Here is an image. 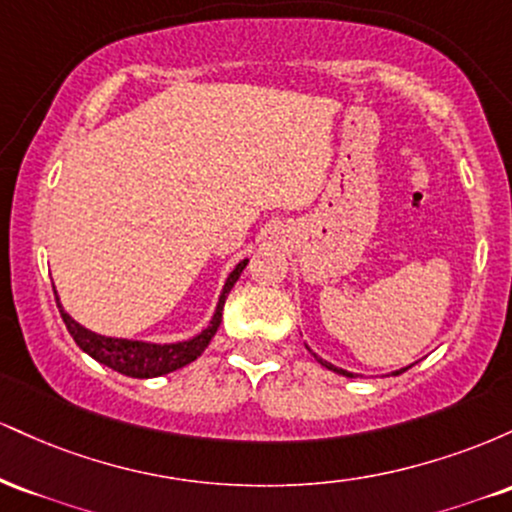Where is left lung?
<instances>
[{"instance_id":"1","label":"left lung","mask_w":512,"mask_h":512,"mask_svg":"<svg viewBox=\"0 0 512 512\" xmlns=\"http://www.w3.org/2000/svg\"><path fill=\"white\" fill-rule=\"evenodd\" d=\"M310 351V349H308ZM310 354H313V351H310ZM315 358H317V361H320L322 363V366H325V368H330V370H334V373H339V375H344V378H356V375L354 373H349V370H344V368H337V366H332V363H327V361H322V358L320 356H317V354H313ZM411 366H407V368H399V370H395V373H392V375H399V373H404V370H409Z\"/></svg>"}]
</instances>
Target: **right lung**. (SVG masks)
<instances>
[{
	"label": "right lung",
	"mask_w": 512,
	"mask_h": 512,
	"mask_svg": "<svg viewBox=\"0 0 512 512\" xmlns=\"http://www.w3.org/2000/svg\"><path fill=\"white\" fill-rule=\"evenodd\" d=\"M245 264H248V260L238 262L236 269L228 274L226 284H223V291L219 296V303H216L214 317L209 320V325L199 334H195L192 339H185V342L154 344V342H137V339L103 337V334H96L86 330L84 325H79V322H76L74 317L62 308L60 296H57L55 291L57 308H60L64 325H67V330L74 337V342L79 344V349L86 351L91 358H96L98 363H103V366L113 368L122 375H129V378H158V375L173 373V370L187 366V363L195 361L197 356H202V351L209 346L211 337H214L216 330H219L223 303H226V296L231 293L233 284L238 281V276L243 274ZM52 289H55V286H52Z\"/></svg>",
	"instance_id": "add662e5"
}]
</instances>
